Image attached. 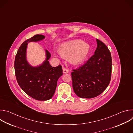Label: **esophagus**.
<instances>
[{
	"label": "esophagus",
	"mask_w": 133,
	"mask_h": 133,
	"mask_svg": "<svg viewBox=\"0 0 133 133\" xmlns=\"http://www.w3.org/2000/svg\"><path fill=\"white\" fill-rule=\"evenodd\" d=\"M63 72L65 73V74H67L68 73L69 71H68V69H67V68H65V67H63Z\"/></svg>",
	"instance_id": "1"
}]
</instances>
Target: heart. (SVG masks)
Listing matches in <instances>:
<instances>
[{"instance_id":"heart-1","label":"heart","mask_w":133,"mask_h":133,"mask_svg":"<svg viewBox=\"0 0 133 133\" xmlns=\"http://www.w3.org/2000/svg\"><path fill=\"white\" fill-rule=\"evenodd\" d=\"M89 50V45L81 40H74L62 44L59 52L64 57H69L70 62L74 64L81 63L86 57Z\"/></svg>"}]
</instances>
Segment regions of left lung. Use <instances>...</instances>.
Returning <instances> with one entry per match:
<instances>
[{"label": "left lung", "mask_w": 133, "mask_h": 133, "mask_svg": "<svg viewBox=\"0 0 133 133\" xmlns=\"http://www.w3.org/2000/svg\"><path fill=\"white\" fill-rule=\"evenodd\" d=\"M97 47L87 62L71 72L72 87L77 95L92 98L101 94L108 86L111 74L110 52L106 45L96 39Z\"/></svg>", "instance_id": "left-lung-1"}]
</instances>
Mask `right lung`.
Instances as JSON below:
<instances>
[{
	"instance_id": "right-lung-1",
	"label": "right lung",
	"mask_w": 133,
	"mask_h": 133,
	"mask_svg": "<svg viewBox=\"0 0 133 133\" xmlns=\"http://www.w3.org/2000/svg\"><path fill=\"white\" fill-rule=\"evenodd\" d=\"M42 35H36L25 41L19 48L15 57L14 67L18 85L31 97L38 101H47L52 98L57 83L63 75L62 67H52L48 61L50 52L46 50V61L40 66L32 67L26 58L28 43L44 39Z\"/></svg>"
}]
</instances>
